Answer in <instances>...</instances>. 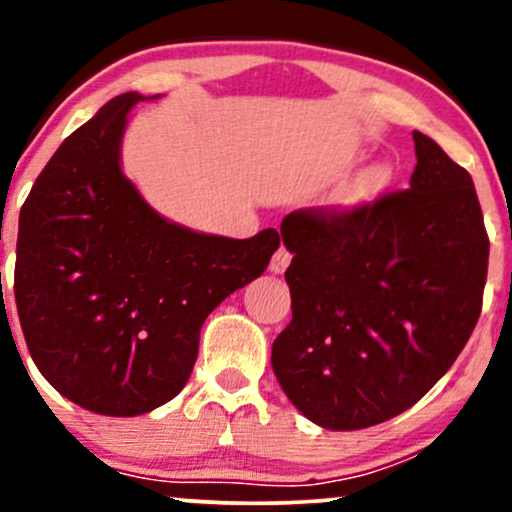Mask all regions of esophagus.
I'll list each match as a JSON object with an SVG mask.
<instances>
[{
	"instance_id": "obj_1",
	"label": "esophagus",
	"mask_w": 512,
	"mask_h": 512,
	"mask_svg": "<svg viewBox=\"0 0 512 512\" xmlns=\"http://www.w3.org/2000/svg\"><path fill=\"white\" fill-rule=\"evenodd\" d=\"M291 257H293L291 252L286 250L284 245H281V248L276 250L274 255H272V262H269V272H274V274H281V272H284V269L289 267V264H291Z\"/></svg>"
}]
</instances>
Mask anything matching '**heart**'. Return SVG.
I'll use <instances>...</instances> for the list:
<instances>
[{
  "mask_svg": "<svg viewBox=\"0 0 512 512\" xmlns=\"http://www.w3.org/2000/svg\"><path fill=\"white\" fill-rule=\"evenodd\" d=\"M387 182H390V170L385 166L370 168L356 180V185L351 187V199H354V202H368V199L378 197L380 192L385 190Z\"/></svg>",
  "mask_w": 512,
  "mask_h": 512,
  "instance_id": "b5f03b06",
  "label": "heart"
}]
</instances>
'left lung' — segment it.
Instances as JSON below:
<instances>
[{
  "mask_svg": "<svg viewBox=\"0 0 512 512\" xmlns=\"http://www.w3.org/2000/svg\"><path fill=\"white\" fill-rule=\"evenodd\" d=\"M407 190L281 221L293 317L272 368L293 407L332 431L414 407L472 337L489 236L472 175L414 132Z\"/></svg>",
  "mask_w": 512,
  "mask_h": 512,
  "instance_id": "1",
  "label": "left lung"
}]
</instances>
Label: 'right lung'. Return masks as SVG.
Segmentation results:
<instances>
[{
  "label": "right lung",
  "mask_w": 512,
  "mask_h": 512,
  "mask_svg": "<svg viewBox=\"0 0 512 512\" xmlns=\"http://www.w3.org/2000/svg\"><path fill=\"white\" fill-rule=\"evenodd\" d=\"M122 93L64 139L19 216L14 296L35 366L60 395L137 416L185 387L211 310L257 279L279 233L204 236L158 216L120 170Z\"/></svg>",
  "instance_id": "add662e5"
}]
</instances>
